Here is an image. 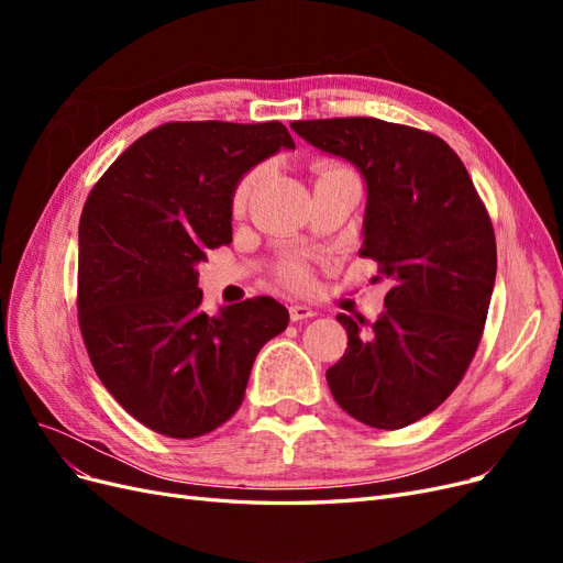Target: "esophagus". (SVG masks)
<instances>
[{"label": "esophagus", "instance_id": "obj_1", "mask_svg": "<svg viewBox=\"0 0 563 563\" xmlns=\"http://www.w3.org/2000/svg\"><path fill=\"white\" fill-rule=\"evenodd\" d=\"M288 314H291V321H305V319H312L317 312L308 308V305H291V308H288Z\"/></svg>", "mask_w": 563, "mask_h": 563}]
</instances>
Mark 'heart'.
I'll use <instances>...</instances> for the list:
<instances>
[{
  "label": "heart",
  "mask_w": 563,
  "mask_h": 563,
  "mask_svg": "<svg viewBox=\"0 0 563 563\" xmlns=\"http://www.w3.org/2000/svg\"><path fill=\"white\" fill-rule=\"evenodd\" d=\"M340 168H345V166L323 162L321 168H319V176H321V174L340 172ZM261 180H263V168H253V172H249L240 183H236L234 192H232V209H234V211H242V209L246 207L249 199H251L253 192H255V187L261 185ZM279 279H282L286 286L298 288V291H302V288H310V284H312L310 267L305 265L302 261H288V263L279 269Z\"/></svg>",
  "instance_id": "b5f03b06"
}]
</instances>
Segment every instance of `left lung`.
Returning a JSON list of instances; mask_svg holds the SVG:
<instances>
[{
    "mask_svg": "<svg viewBox=\"0 0 563 563\" xmlns=\"http://www.w3.org/2000/svg\"><path fill=\"white\" fill-rule=\"evenodd\" d=\"M366 178L362 258L389 279L376 321L347 314L343 360L327 371L345 413L406 428L449 399L482 343L496 284V232L465 164L430 131L373 117L294 122Z\"/></svg>",
    "mask_w": 563,
    "mask_h": 563,
    "instance_id": "obj_1",
    "label": "left lung"
}]
</instances>
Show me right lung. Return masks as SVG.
<instances>
[{
	"mask_svg": "<svg viewBox=\"0 0 563 563\" xmlns=\"http://www.w3.org/2000/svg\"><path fill=\"white\" fill-rule=\"evenodd\" d=\"M294 147L282 122H168L98 178L79 220L77 317L100 383L152 432L195 439L244 401L251 366L288 323L275 298L201 310L197 263L232 242V192Z\"/></svg>",
	"mask_w": 563,
	"mask_h": 563,
	"instance_id": "add662e5",
	"label": "right lung"
}]
</instances>
